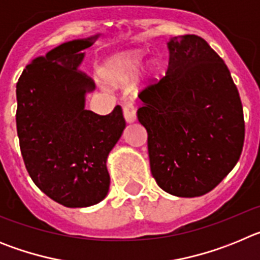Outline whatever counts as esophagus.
<instances>
[{
    "label": "esophagus",
    "mask_w": 260,
    "mask_h": 260,
    "mask_svg": "<svg viewBox=\"0 0 260 260\" xmlns=\"http://www.w3.org/2000/svg\"><path fill=\"white\" fill-rule=\"evenodd\" d=\"M123 117H125L126 122L132 123L137 119V110L132 103H126L123 104Z\"/></svg>",
    "instance_id": "34e87169"
}]
</instances>
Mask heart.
I'll list each match as a JSON object with an SVG mask.
<instances>
[{
    "mask_svg": "<svg viewBox=\"0 0 260 260\" xmlns=\"http://www.w3.org/2000/svg\"><path fill=\"white\" fill-rule=\"evenodd\" d=\"M146 61L143 50H127L114 54L104 62L100 69V77L105 83L113 87H121L132 83L139 75Z\"/></svg>",
    "mask_w": 260,
    "mask_h": 260,
    "instance_id": "1",
    "label": "heart"
}]
</instances>
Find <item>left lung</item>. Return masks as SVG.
Here are the masks:
<instances>
[{
    "label": "left lung",
    "instance_id": "1",
    "mask_svg": "<svg viewBox=\"0 0 260 260\" xmlns=\"http://www.w3.org/2000/svg\"><path fill=\"white\" fill-rule=\"evenodd\" d=\"M165 77L139 93L138 119L148 134L151 173L164 191L207 194L237 164L245 139L238 89L225 62L204 39L168 41Z\"/></svg>",
    "mask_w": 260,
    "mask_h": 260
}]
</instances>
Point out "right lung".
I'll list each match as a JSON object with an SVG mask.
<instances>
[{"instance_id": "1", "label": "right lung", "mask_w": 260, "mask_h": 260, "mask_svg": "<svg viewBox=\"0 0 260 260\" xmlns=\"http://www.w3.org/2000/svg\"><path fill=\"white\" fill-rule=\"evenodd\" d=\"M99 35L68 41L32 59L17 83V132L34 183L57 203L89 207L107 197V158L122 135V109L100 116L84 108L95 83L79 70Z\"/></svg>"}]
</instances>
